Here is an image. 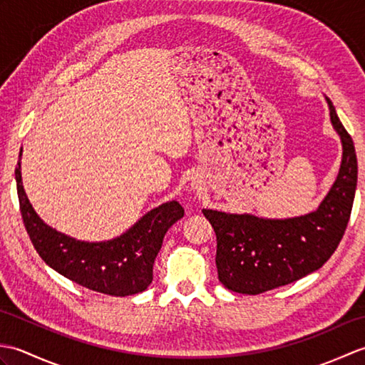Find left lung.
Masks as SVG:
<instances>
[{
    "mask_svg": "<svg viewBox=\"0 0 365 365\" xmlns=\"http://www.w3.org/2000/svg\"><path fill=\"white\" fill-rule=\"evenodd\" d=\"M332 127L342 141L334 185L315 212L287 220L202 210L216 234V268L226 289L259 294L292 284L328 262L342 240L358 183L351 136L327 98Z\"/></svg>",
    "mask_w": 365,
    "mask_h": 365,
    "instance_id": "8db88e82",
    "label": "left lung"
}]
</instances>
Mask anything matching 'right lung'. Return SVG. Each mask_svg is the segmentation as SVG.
<instances>
[{
	"label": "right lung",
	"instance_id": "1",
	"mask_svg": "<svg viewBox=\"0 0 365 365\" xmlns=\"http://www.w3.org/2000/svg\"><path fill=\"white\" fill-rule=\"evenodd\" d=\"M15 180L23 224L42 260L72 282L111 297L141 293L150 285L163 238L185 215L182 205L170 200L144 215L118 238L100 243L80 242L38 218L23 190L20 161L15 168Z\"/></svg>",
	"mask_w": 365,
	"mask_h": 365
}]
</instances>
